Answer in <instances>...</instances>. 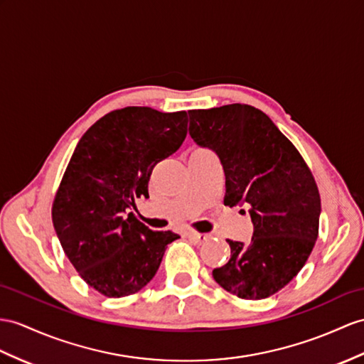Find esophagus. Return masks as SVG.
<instances>
[{
	"instance_id": "34e87169",
	"label": "esophagus",
	"mask_w": 364,
	"mask_h": 364,
	"mask_svg": "<svg viewBox=\"0 0 364 364\" xmlns=\"http://www.w3.org/2000/svg\"><path fill=\"white\" fill-rule=\"evenodd\" d=\"M187 236L191 239V241H194L196 244H202L205 242L210 239V235H203V233H196V232H190L187 233Z\"/></svg>"
}]
</instances>
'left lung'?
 <instances>
[{
  "label": "left lung",
  "mask_w": 364,
  "mask_h": 364,
  "mask_svg": "<svg viewBox=\"0 0 364 364\" xmlns=\"http://www.w3.org/2000/svg\"><path fill=\"white\" fill-rule=\"evenodd\" d=\"M188 115L191 139L213 149L224 166V203L245 205L253 223L250 244L228 239L230 261L213 270V278L242 299L269 298L296 277L314 250L321 199L312 171L269 115L250 105Z\"/></svg>",
  "instance_id": "obj_1"
}]
</instances>
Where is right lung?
<instances>
[{
	"mask_svg": "<svg viewBox=\"0 0 364 364\" xmlns=\"http://www.w3.org/2000/svg\"><path fill=\"white\" fill-rule=\"evenodd\" d=\"M187 112L128 106L103 115L77 144L54 203L52 223L70 264L108 298L144 289L179 235L153 232L134 216L153 168L187 137Z\"/></svg>",
	"mask_w": 364,
	"mask_h": 364,
	"instance_id": "add662e5",
	"label": "right lung"
}]
</instances>
